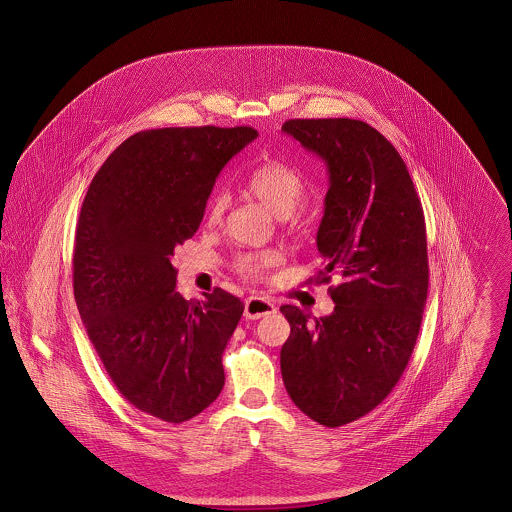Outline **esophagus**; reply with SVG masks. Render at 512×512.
I'll list each match as a JSON object with an SVG mask.
<instances>
[{
  "mask_svg": "<svg viewBox=\"0 0 512 512\" xmlns=\"http://www.w3.org/2000/svg\"><path fill=\"white\" fill-rule=\"evenodd\" d=\"M272 313H276V305L268 297L250 295L244 303V315L248 319H260V317H266V315H272Z\"/></svg>",
  "mask_w": 512,
  "mask_h": 512,
  "instance_id": "1",
  "label": "esophagus"
}]
</instances>
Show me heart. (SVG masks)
Here are the masks:
<instances>
[{"instance_id":"heart-1","label":"heart","mask_w":512,"mask_h":512,"mask_svg":"<svg viewBox=\"0 0 512 512\" xmlns=\"http://www.w3.org/2000/svg\"><path fill=\"white\" fill-rule=\"evenodd\" d=\"M244 189L268 207L278 217H288L293 224H299V201L305 193L303 175L282 159L264 157L246 175ZM228 199L224 193H217L209 203V219L219 220L224 215ZM280 262L278 252H248L236 258V270L248 278H260Z\"/></svg>"}]
</instances>
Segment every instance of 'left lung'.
Listing matches in <instances>:
<instances>
[{"label":"left lung","mask_w":512,"mask_h":512,"mask_svg":"<svg viewBox=\"0 0 512 512\" xmlns=\"http://www.w3.org/2000/svg\"><path fill=\"white\" fill-rule=\"evenodd\" d=\"M282 130L327 165L319 282L339 278L331 315L280 307L292 327L282 376L305 416L339 428L374 410L412 357L430 278L424 211L400 153L366 122L288 120Z\"/></svg>","instance_id":"obj_1"}]
</instances>
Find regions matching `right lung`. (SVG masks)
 Wrapping results in <instances>:
<instances>
[{
	"instance_id": "obj_1",
	"label": "right lung",
	"mask_w": 512,
	"mask_h": 512,
	"mask_svg": "<svg viewBox=\"0 0 512 512\" xmlns=\"http://www.w3.org/2000/svg\"><path fill=\"white\" fill-rule=\"evenodd\" d=\"M258 132L159 128L116 147L94 175L76 224V307L120 394L181 424L224 386L222 353L244 303L215 288L201 301L175 290L171 264L205 215L222 167Z\"/></svg>"
}]
</instances>
